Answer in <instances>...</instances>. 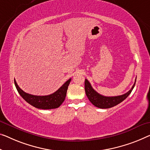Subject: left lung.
I'll use <instances>...</instances> for the list:
<instances>
[{"label": "left lung", "mask_w": 150, "mask_h": 150, "mask_svg": "<svg viewBox=\"0 0 150 150\" xmlns=\"http://www.w3.org/2000/svg\"><path fill=\"white\" fill-rule=\"evenodd\" d=\"M136 79L135 83L133 84L132 88L129 90L128 92H127L125 94L117 96H104L100 93H98L97 91H96L94 89L91 87L90 83L88 81V79L85 80V91L87 97L88 98L89 101L91 102V104L94 105L95 106L100 108H110L112 107L117 106V104H120L124 100L129 96L132 91L135 85Z\"/></svg>", "instance_id": "left-lung-1"}]
</instances>
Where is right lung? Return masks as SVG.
I'll list each match as a JSON object with an SVG mask.
<instances>
[{
	"mask_svg": "<svg viewBox=\"0 0 150 150\" xmlns=\"http://www.w3.org/2000/svg\"><path fill=\"white\" fill-rule=\"evenodd\" d=\"M71 80V79L67 80L57 91L48 96H34L26 93L19 88L15 80V85L20 96L28 103L34 106L35 108L47 110L59 108L62 104L65 99L67 91Z\"/></svg>",
	"mask_w": 150,
	"mask_h": 150,
	"instance_id": "right-lung-1",
	"label": "right lung"
}]
</instances>
